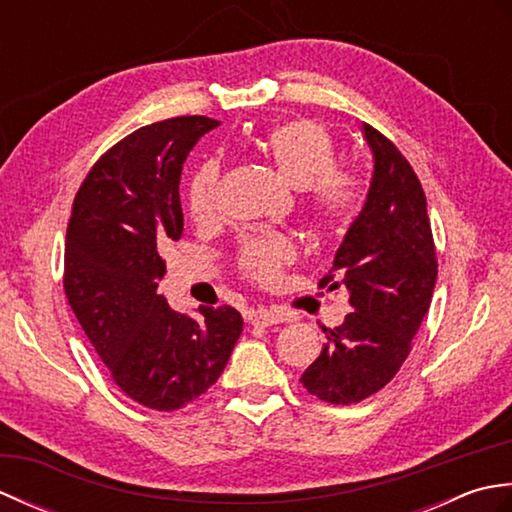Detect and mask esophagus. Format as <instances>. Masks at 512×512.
Masks as SVG:
<instances>
[{"label":"esophagus","mask_w":512,"mask_h":512,"mask_svg":"<svg viewBox=\"0 0 512 512\" xmlns=\"http://www.w3.org/2000/svg\"><path fill=\"white\" fill-rule=\"evenodd\" d=\"M284 321H288L286 312L275 310V308H259L250 314V323L264 325V328H268V325H275V323H284Z\"/></svg>","instance_id":"obj_1"}]
</instances>
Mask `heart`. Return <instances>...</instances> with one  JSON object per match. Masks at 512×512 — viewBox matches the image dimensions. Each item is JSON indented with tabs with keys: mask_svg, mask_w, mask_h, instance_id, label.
Masks as SVG:
<instances>
[{
	"mask_svg": "<svg viewBox=\"0 0 512 512\" xmlns=\"http://www.w3.org/2000/svg\"><path fill=\"white\" fill-rule=\"evenodd\" d=\"M257 151L279 176L299 187L303 206L312 220L323 228H341L354 220L361 209L365 182L356 171L336 167V147L328 129L314 121H288L270 129L255 143ZM217 180L220 167L215 162L193 173L187 187V209L195 222H211L217 213ZM292 259L295 248L281 235L248 237L239 246L237 268L246 279L259 286H273Z\"/></svg>",
	"mask_w": 512,
	"mask_h": 512,
	"instance_id": "obj_1",
	"label": "heart"
}]
</instances>
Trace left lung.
Listing matches in <instances>:
<instances>
[{"label": "left lung", "instance_id": "left-lung-1", "mask_svg": "<svg viewBox=\"0 0 512 512\" xmlns=\"http://www.w3.org/2000/svg\"><path fill=\"white\" fill-rule=\"evenodd\" d=\"M363 136L374 154L367 200L330 273L319 281L330 290L345 286L354 312L339 328H325L328 343L301 374L303 387L332 405L361 402L398 374L438 277L427 198L416 171L372 125H363Z\"/></svg>", "mask_w": 512, "mask_h": 512}]
</instances>
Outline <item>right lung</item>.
Here are the masks:
<instances>
[{
    "label": "right lung",
    "mask_w": 512,
    "mask_h": 512,
    "mask_svg": "<svg viewBox=\"0 0 512 512\" xmlns=\"http://www.w3.org/2000/svg\"><path fill=\"white\" fill-rule=\"evenodd\" d=\"M217 125L178 116L116 143L83 180L65 235L70 308L114 383L156 411L180 409L215 385L244 328L231 306H200L198 321L158 295L167 273L160 250L184 226L182 165Z\"/></svg>",
    "instance_id": "1"
}]
</instances>
